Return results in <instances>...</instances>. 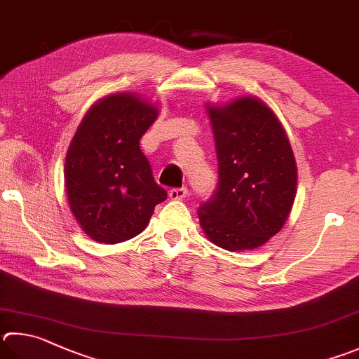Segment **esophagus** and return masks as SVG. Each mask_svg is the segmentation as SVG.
<instances>
[{"instance_id": "esophagus-1", "label": "esophagus", "mask_w": 359, "mask_h": 359, "mask_svg": "<svg viewBox=\"0 0 359 359\" xmlns=\"http://www.w3.org/2000/svg\"><path fill=\"white\" fill-rule=\"evenodd\" d=\"M188 196V188L187 187H180V188H171L169 190V198L174 199V201H179V199H184Z\"/></svg>"}]
</instances>
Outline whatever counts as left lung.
Instances as JSON below:
<instances>
[{
  "label": "left lung",
  "instance_id": "obj_1",
  "mask_svg": "<svg viewBox=\"0 0 359 359\" xmlns=\"http://www.w3.org/2000/svg\"><path fill=\"white\" fill-rule=\"evenodd\" d=\"M208 116L218 157V187L198 210L210 242L254 250L281 231L297 191V165L278 117L254 97Z\"/></svg>",
  "mask_w": 359,
  "mask_h": 359
}]
</instances>
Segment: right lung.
<instances>
[{
  "label": "right lung",
  "mask_w": 359,
  "mask_h": 359,
  "mask_svg": "<svg viewBox=\"0 0 359 359\" xmlns=\"http://www.w3.org/2000/svg\"><path fill=\"white\" fill-rule=\"evenodd\" d=\"M157 114L133 94L109 95L89 109L70 142L64 166L69 205L95 242L136 237L168 198L140 147Z\"/></svg>",
  "instance_id": "1"
}]
</instances>
